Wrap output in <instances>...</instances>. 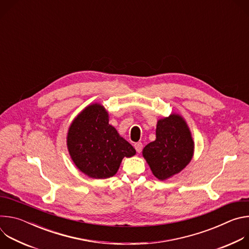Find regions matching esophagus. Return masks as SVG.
<instances>
[{
  "mask_svg": "<svg viewBox=\"0 0 249 249\" xmlns=\"http://www.w3.org/2000/svg\"><path fill=\"white\" fill-rule=\"evenodd\" d=\"M134 148L136 149V151H137V153H141L142 152V149H143V144H142V143H140V142H139V143H136L135 145H134Z\"/></svg>",
  "mask_w": 249,
  "mask_h": 249,
  "instance_id": "1",
  "label": "esophagus"
}]
</instances>
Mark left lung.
<instances>
[{
	"label": "left lung",
	"instance_id": "8db88e82",
	"mask_svg": "<svg viewBox=\"0 0 249 249\" xmlns=\"http://www.w3.org/2000/svg\"><path fill=\"white\" fill-rule=\"evenodd\" d=\"M156 136V141L144 148L143 156L157 178L165 180L190 162L194 142L186 122L178 114L159 120Z\"/></svg>",
	"mask_w": 249,
	"mask_h": 249
}]
</instances>
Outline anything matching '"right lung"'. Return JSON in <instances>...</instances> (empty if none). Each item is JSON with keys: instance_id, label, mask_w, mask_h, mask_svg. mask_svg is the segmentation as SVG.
<instances>
[{"instance_id": "1", "label": "right lung", "mask_w": 249, "mask_h": 249, "mask_svg": "<svg viewBox=\"0 0 249 249\" xmlns=\"http://www.w3.org/2000/svg\"><path fill=\"white\" fill-rule=\"evenodd\" d=\"M108 121L107 111L94 103L87 106L69 128L67 146L70 156L76 166L91 178L113 176L123 158L136 154Z\"/></svg>"}]
</instances>
